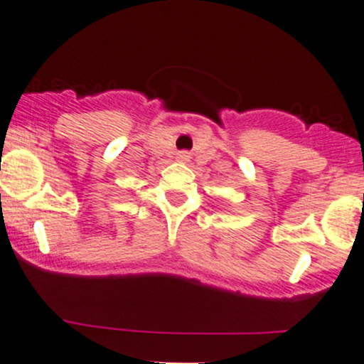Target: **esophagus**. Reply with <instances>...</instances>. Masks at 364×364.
<instances>
[{"instance_id": "34e87169", "label": "esophagus", "mask_w": 364, "mask_h": 364, "mask_svg": "<svg viewBox=\"0 0 364 364\" xmlns=\"http://www.w3.org/2000/svg\"><path fill=\"white\" fill-rule=\"evenodd\" d=\"M178 159H179V160H186V159H188V153H185V151L178 153Z\"/></svg>"}]
</instances>
